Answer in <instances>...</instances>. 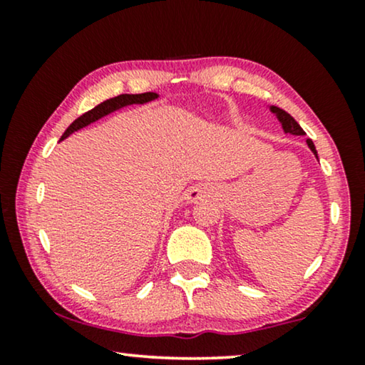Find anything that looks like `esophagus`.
Wrapping results in <instances>:
<instances>
[{
  "mask_svg": "<svg viewBox=\"0 0 365 365\" xmlns=\"http://www.w3.org/2000/svg\"><path fill=\"white\" fill-rule=\"evenodd\" d=\"M202 196H204V191L201 187H192L186 192V201L187 202H196L197 199H201Z\"/></svg>",
  "mask_w": 365,
  "mask_h": 365,
  "instance_id": "34e87169",
  "label": "esophagus"
}]
</instances>
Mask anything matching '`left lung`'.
<instances>
[{
	"instance_id": "left-lung-1",
	"label": "left lung",
	"mask_w": 365,
	"mask_h": 365,
	"mask_svg": "<svg viewBox=\"0 0 365 365\" xmlns=\"http://www.w3.org/2000/svg\"><path fill=\"white\" fill-rule=\"evenodd\" d=\"M269 109H271V113L276 114V118L279 119V123L282 124L284 133L294 134V136H304V134H306V133H304V129H302L301 126H299V123L296 121V119H294L289 113L284 111V109L277 108V106H271ZM307 146H309V149H311V151L314 153V156L317 158L316 146H314V143L311 141V139H307Z\"/></svg>"
}]
</instances>
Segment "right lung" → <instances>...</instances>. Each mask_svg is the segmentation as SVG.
I'll list each match as a JSON object with an SVG mask.
<instances>
[{"label": "right lung", "mask_w": 365, "mask_h": 365, "mask_svg": "<svg viewBox=\"0 0 365 365\" xmlns=\"http://www.w3.org/2000/svg\"><path fill=\"white\" fill-rule=\"evenodd\" d=\"M158 96H159L158 93H143V94H119V96H116V98L106 99V101L98 104L96 108H93L91 111L84 113L83 116L74 119V121L69 124V128L66 129V131H64V134L59 141L66 139L69 134L78 131V129L88 126V124H91L94 121H98V119L108 116V114L118 111V109L131 106V104H144V103L154 101V99H158Z\"/></svg>", "instance_id": "obj_1"}]
</instances>
